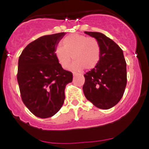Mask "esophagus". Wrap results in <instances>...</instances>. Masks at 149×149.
<instances>
[{
  "label": "esophagus",
  "mask_w": 149,
  "mask_h": 149,
  "mask_svg": "<svg viewBox=\"0 0 149 149\" xmlns=\"http://www.w3.org/2000/svg\"><path fill=\"white\" fill-rule=\"evenodd\" d=\"M79 75H80V74H79V73H76V72H73V77H76V76H79Z\"/></svg>",
  "instance_id": "esophagus-1"
}]
</instances>
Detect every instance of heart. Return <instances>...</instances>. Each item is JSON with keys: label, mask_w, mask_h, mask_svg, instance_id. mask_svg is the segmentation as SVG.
Returning a JSON list of instances; mask_svg holds the SVG:
<instances>
[{"label": "heart", "mask_w": 149, "mask_h": 149, "mask_svg": "<svg viewBox=\"0 0 149 149\" xmlns=\"http://www.w3.org/2000/svg\"><path fill=\"white\" fill-rule=\"evenodd\" d=\"M63 45L57 47L55 53L63 68H67L72 58L74 61L70 69L76 71L84 68L91 70L100 62L101 47L98 40L94 37L79 34H70L63 40Z\"/></svg>", "instance_id": "heart-1"}]
</instances>
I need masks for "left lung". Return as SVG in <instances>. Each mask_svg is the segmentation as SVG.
Instances as JSON below:
<instances>
[{
	"label": "left lung",
	"mask_w": 149,
	"mask_h": 149,
	"mask_svg": "<svg viewBox=\"0 0 149 149\" xmlns=\"http://www.w3.org/2000/svg\"><path fill=\"white\" fill-rule=\"evenodd\" d=\"M98 40L101 47L99 63L86 74L83 91L97 107L108 109L120 102L127 84L126 62L122 49L100 32L84 31Z\"/></svg>",
	"instance_id": "left-lung-1"
}]
</instances>
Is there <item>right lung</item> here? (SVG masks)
I'll use <instances>...</instances> for the list:
<instances>
[{
  "label": "right lung",
  "mask_w": 149,
  "mask_h": 149,
  "mask_svg": "<svg viewBox=\"0 0 149 149\" xmlns=\"http://www.w3.org/2000/svg\"><path fill=\"white\" fill-rule=\"evenodd\" d=\"M65 32L45 35L31 42L19 58L17 80L24 104L40 118L53 116L63 106L65 88L73 81L55 51Z\"/></svg>",
  "instance_id": "obj_1"
}]
</instances>
